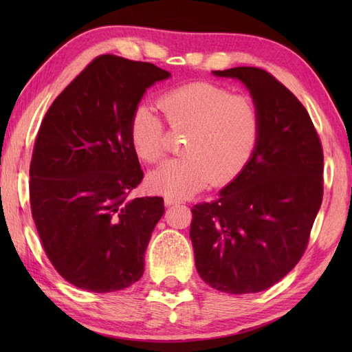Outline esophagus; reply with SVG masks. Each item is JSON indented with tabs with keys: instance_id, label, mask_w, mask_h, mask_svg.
<instances>
[{
	"instance_id": "esophagus-1",
	"label": "esophagus",
	"mask_w": 352,
	"mask_h": 352,
	"mask_svg": "<svg viewBox=\"0 0 352 352\" xmlns=\"http://www.w3.org/2000/svg\"><path fill=\"white\" fill-rule=\"evenodd\" d=\"M164 204H166V206L183 204V199H180V198H175V197H164Z\"/></svg>"
}]
</instances>
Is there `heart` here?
I'll return each mask as SVG.
<instances>
[{
	"label": "heart",
	"mask_w": 352,
	"mask_h": 352,
	"mask_svg": "<svg viewBox=\"0 0 352 352\" xmlns=\"http://www.w3.org/2000/svg\"><path fill=\"white\" fill-rule=\"evenodd\" d=\"M159 107L170 130L186 134V155L164 163L149 175V188L155 192L183 198L210 183L228 184L242 174L257 151L261 113L248 95L195 81L162 94ZM130 140L140 160L155 164L163 159L166 131L154 107H134Z\"/></svg>",
	"instance_id": "heart-1"
}]
</instances>
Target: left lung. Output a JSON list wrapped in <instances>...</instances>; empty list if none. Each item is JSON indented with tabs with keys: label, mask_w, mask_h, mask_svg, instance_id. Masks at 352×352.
<instances>
[{
	"label": "left lung",
	"mask_w": 352,
	"mask_h": 352,
	"mask_svg": "<svg viewBox=\"0 0 352 352\" xmlns=\"http://www.w3.org/2000/svg\"><path fill=\"white\" fill-rule=\"evenodd\" d=\"M213 74L250 89L261 136L251 163L219 198L192 207L189 236L208 286L256 294L286 276L307 250L324 195V151L309 111L272 74L254 66Z\"/></svg>",
	"instance_id": "1"
}]
</instances>
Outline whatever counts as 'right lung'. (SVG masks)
<instances>
[{
	"mask_svg": "<svg viewBox=\"0 0 352 352\" xmlns=\"http://www.w3.org/2000/svg\"><path fill=\"white\" fill-rule=\"evenodd\" d=\"M169 72L153 63L95 57L51 104L30 163V206L43 251L63 278L96 294L144 274L163 198L129 195L144 178L130 118Z\"/></svg>",
	"mask_w": 352,
	"mask_h": 352,
	"instance_id": "obj_1",
	"label": "right lung"
}]
</instances>
